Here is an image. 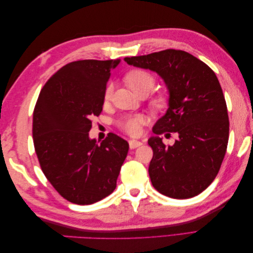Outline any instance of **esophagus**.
Listing matches in <instances>:
<instances>
[{"label": "esophagus", "mask_w": 253, "mask_h": 253, "mask_svg": "<svg viewBox=\"0 0 253 253\" xmlns=\"http://www.w3.org/2000/svg\"><path fill=\"white\" fill-rule=\"evenodd\" d=\"M141 144H142V142L139 141V140H135V139L128 140V145H129V148H131V149L138 148V147H140Z\"/></svg>", "instance_id": "esophagus-1"}]
</instances>
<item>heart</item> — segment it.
<instances>
[{"label": "heart", "instance_id": "1", "mask_svg": "<svg viewBox=\"0 0 253 253\" xmlns=\"http://www.w3.org/2000/svg\"><path fill=\"white\" fill-rule=\"evenodd\" d=\"M126 81L128 87L133 90V93L140 97L143 95L148 96L151 93L155 86L156 78L152 73L141 70V68H137V70H133L126 74ZM112 94L113 84L109 83L104 89V102H108L110 100ZM150 104L154 110H163L167 105V98L165 95L154 96L151 99ZM145 121H147V119L143 115H128V116L119 120L118 126L128 135L136 136L140 133L141 126L145 124Z\"/></svg>", "mask_w": 253, "mask_h": 253}]
</instances>
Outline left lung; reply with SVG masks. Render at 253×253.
I'll return each mask as SVG.
<instances>
[{"instance_id":"1","label":"left lung","mask_w":253,"mask_h":253,"mask_svg":"<svg viewBox=\"0 0 253 253\" xmlns=\"http://www.w3.org/2000/svg\"><path fill=\"white\" fill-rule=\"evenodd\" d=\"M125 61L157 73L169 90V109L148 140L153 150L149 166L153 187L178 200L198 195L216 177L229 138L226 100L215 73L191 53L176 49ZM167 131L179 134L173 146H166L159 137Z\"/></svg>"}]
</instances>
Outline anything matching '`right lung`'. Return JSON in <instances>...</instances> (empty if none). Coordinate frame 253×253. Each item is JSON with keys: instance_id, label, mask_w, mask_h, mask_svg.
Listing matches in <instances>:
<instances>
[{"instance_id": "obj_1", "label": "right lung", "mask_w": 253, "mask_h": 253, "mask_svg": "<svg viewBox=\"0 0 253 253\" xmlns=\"http://www.w3.org/2000/svg\"><path fill=\"white\" fill-rule=\"evenodd\" d=\"M120 60H80L53 74L40 91L33 138L41 169L57 192L77 205L103 200L116 188L128 143L110 133L90 139L91 118L102 112L111 70Z\"/></svg>"}]
</instances>
